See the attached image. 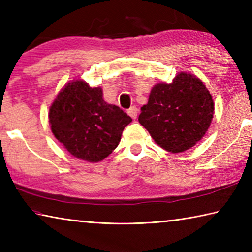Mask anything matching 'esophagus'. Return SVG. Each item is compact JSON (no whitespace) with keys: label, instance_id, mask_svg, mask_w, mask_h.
<instances>
[{"label":"esophagus","instance_id":"34e87169","mask_svg":"<svg viewBox=\"0 0 252 252\" xmlns=\"http://www.w3.org/2000/svg\"><path fill=\"white\" fill-rule=\"evenodd\" d=\"M127 114H129L132 119H135L138 117V109H136L135 106H131V108L127 110Z\"/></svg>","mask_w":252,"mask_h":252}]
</instances>
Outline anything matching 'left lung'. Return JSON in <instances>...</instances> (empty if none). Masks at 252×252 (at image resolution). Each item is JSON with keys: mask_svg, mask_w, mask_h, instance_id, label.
<instances>
[{"mask_svg": "<svg viewBox=\"0 0 252 252\" xmlns=\"http://www.w3.org/2000/svg\"><path fill=\"white\" fill-rule=\"evenodd\" d=\"M215 103L197 76L180 72L171 83L153 85L140 125L162 149L179 153L195 146L211 125Z\"/></svg>", "mask_w": 252, "mask_h": 252, "instance_id": "1", "label": "left lung"}]
</instances>
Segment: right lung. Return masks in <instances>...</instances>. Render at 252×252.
Listing matches in <instances>:
<instances>
[{"label":"right lung","mask_w":252,"mask_h":252,"mask_svg":"<svg viewBox=\"0 0 252 252\" xmlns=\"http://www.w3.org/2000/svg\"><path fill=\"white\" fill-rule=\"evenodd\" d=\"M132 119L103 99L102 88L83 80L66 83L50 106L49 122L58 141L74 158L88 162L105 159L121 140Z\"/></svg>","instance_id":"obj_1"}]
</instances>
